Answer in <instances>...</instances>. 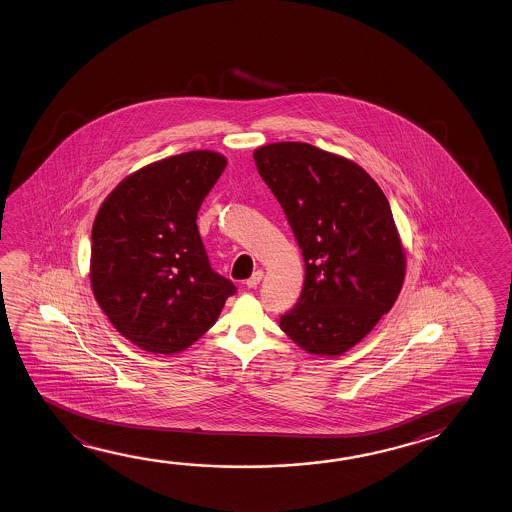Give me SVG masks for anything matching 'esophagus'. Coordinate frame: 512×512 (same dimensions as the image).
<instances>
[{
	"label": "esophagus",
	"instance_id": "34e87169",
	"mask_svg": "<svg viewBox=\"0 0 512 512\" xmlns=\"http://www.w3.org/2000/svg\"><path fill=\"white\" fill-rule=\"evenodd\" d=\"M261 278H263V270H256L251 278L247 279L245 285L249 286V288H256V286L260 285Z\"/></svg>",
	"mask_w": 512,
	"mask_h": 512
}]
</instances>
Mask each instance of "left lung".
Segmentation results:
<instances>
[{
  "instance_id": "1",
  "label": "left lung",
  "mask_w": 512,
  "mask_h": 512,
  "mask_svg": "<svg viewBox=\"0 0 512 512\" xmlns=\"http://www.w3.org/2000/svg\"><path fill=\"white\" fill-rule=\"evenodd\" d=\"M254 163L303 251V292L279 326L317 356H340L396 303L407 256L382 188L347 157L299 141L254 150Z\"/></svg>"
}]
</instances>
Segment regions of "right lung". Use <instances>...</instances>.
Returning a JSON list of instances; mask_svg holds the SVG:
<instances>
[{
	"mask_svg": "<svg viewBox=\"0 0 512 512\" xmlns=\"http://www.w3.org/2000/svg\"><path fill=\"white\" fill-rule=\"evenodd\" d=\"M227 166L213 150L166 157L127 175L96 213L89 281L132 344L181 353L217 322L229 279L209 267L197 211Z\"/></svg>",
	"mask_w": 512,
	"mask_h": 512,
	"instance_id": "right-lung-1",
	"label": "right lung"
}]
</instances>
